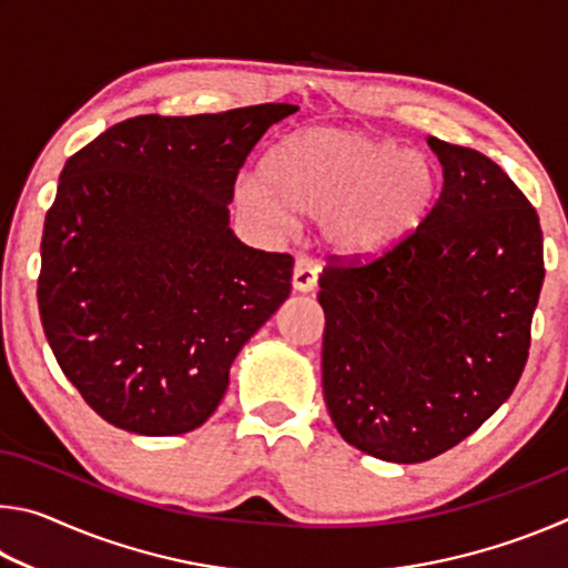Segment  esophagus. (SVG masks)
<instances>
[{
    "label": "esophagus",
    "instance_id": "34e87169",
    "mask_svg": "<svg viewBox=\"0 0 568 568\" xmlns=\"http://www.w3.org/2000/svg\"><path fill=\"white\" fill-rule=\"evenodd\" d=\"M318 273H321V265L315 263L313 257L301 255L293 267V287L297 293L315 291V285H318Z\"/></svg>",
    "mask_w": 568,
    "mask_h": 568
}]
</instances>
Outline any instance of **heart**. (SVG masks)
I'll use <instances>...</instances> for the list:
<instances>
[{
    "label": "heart",
    "mask_w": 568,
    "mask_h": 568,
    "mask_svg": "<svg viewBox=\"0 0 568 568\" xmlns=\"http://www.w3.org/2000/svg\"><path fill=\"white\" fill-rule=\"evenodd\" d=\"M438 175L426 155L341 128L287 134L263 175H245L237 203L271 225L321 215L325 243L345 255H381L416 233L434 210Z\"/></svg>",
    "instance_id": "1"
}]
</instances>
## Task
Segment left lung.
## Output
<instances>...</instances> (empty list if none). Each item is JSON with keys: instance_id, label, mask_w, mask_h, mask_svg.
Returning a JSON list of instances; mask_svg holds the SVG:
<instances>
[{"instance_id": "8db88e82", "label": "left lung", "mask_w": 568, "mask_h": 568, "mask_svg": "<svg viewBox=\"0 0 568 568\" xmlns=\"http://www.w3.org/2000/svg\"><path fill=\"white\" fill-rule=\"evenodd\" d=\"M444 187L416 233L321 275L323 396L363 454L420 464L511 396L544 285L536 210L480 152L428 138Z\"/></svg>"}]
</instances>
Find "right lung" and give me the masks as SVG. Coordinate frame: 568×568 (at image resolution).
Segmentation results:
<instances>
[{"mask_svg":"<svg viewBox=\"0 0 568 568\" xmlns=\"http://www.w3.org/2000/svg\"><path fill=\"white\" fill-rule=\"evenodd\" d=\"M293 112L140 114L64 162L37 303L67 381L112 426H203L240 348L291 295L293 257L240 243L227 205L250 150Z\"/></svg>","mask_w":568,"mask_h":568,"instance_id":"right-lung-1","label":"right lung"}]
</instances>
